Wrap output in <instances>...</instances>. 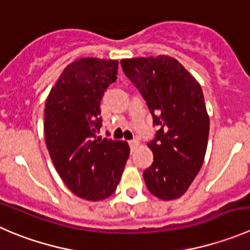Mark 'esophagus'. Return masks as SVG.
I'll list each match as a JSON object with an SVG mask.
<instances>
[{
	"mask_svg": "<svg viewBox=\"0 0 250 250\" xmlns=\"http://www.w3.org/2000/svg\"><path fill=\"white\" fill-rule=\"evenodd\" d=\"M128 144H129L130 149H132V151H133V150H134L135 147L139 145V142H138V140H130V142H128Z\"/></svg>",
	"mask_w": 250,
	"mask_h": 250,
	"instance_id": "esophagus-1",
	"label": "esophagus"
}]
</instances>
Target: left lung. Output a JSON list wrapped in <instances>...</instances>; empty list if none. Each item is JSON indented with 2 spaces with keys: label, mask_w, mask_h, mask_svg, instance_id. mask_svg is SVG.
<instances>
[{
  "label": "left lung",
  "mask_w": 250,
  "mask_h": 250,
  "mask_svg": "<svg viewBox=\"0 0 250 250\" xmlns=\"http://www.w3.org/2000/svg\"><path fill=\"white\" fill-rule=\"evenodd\" d=\"M121 64L159 128L147 143L154 162L143 173L145 184L159 199H177L199 173L207 152L210 121L202 86L169 56L125 58Z\"/></svg>",
  "instance_id": "1"
}]
</instances>
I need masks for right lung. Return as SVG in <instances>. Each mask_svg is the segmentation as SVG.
I'll list each match as a JSON object with an SVG mask.
<instances>
[{
  "instance_id": "1",
  "label": "right lung",
  "mask_w": 250,
  "mask_h": 250,
  "mask_svg": "<svg viewBox=\"0 0 250 250\" xmlns=\"http://www.w3.org/2000/svg\"><path fill=\"white\" fill-rule=\"evenodd\" d=\"M118 61L86 57L64 68L45 104L46 146L58 174L79 198L98 202L115 193L129 145L98 137L100 103L117 79Z\"/></svg>"
}]
</instances>
